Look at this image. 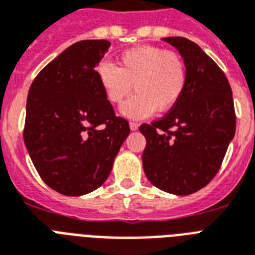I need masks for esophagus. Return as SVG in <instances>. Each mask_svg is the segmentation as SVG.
Segmentation results:
<instances>
[{"mask_svg": "<svg viewBox=\"0 0 255 255\" xmlns=\"http://www.w3.org/2000/svg\"><path fill=\"white\" fill-rule=\"evenodd\" d=\"M129 126H130V130H133V131H134V130H137L138 128H139V125H138L137 122H130Z\"/></svg>", "mask_w": 255, "mask_h": 255, "instance_id": "34e87169", "label": "esophagus"}]
</instances>
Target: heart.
<instances>
[{
  "mask_svg": "<svg viewBox=\"0 0 255 255\" xmlns=\"http://www.w3.org/2000/svg\"><path fill=\"white\" fill-rule=\"evenodd\" d=\"M117 67L101 62L96 76L111 104H121L133 91L137 93L120 109L124 117L142 120L154 112L171 111L180 101L187 88L188 70L176 51L156 46H139L126 50Z\"/></svg>",
  "mask_w": 255,
  "mask_h": 255,
  "instance_id": "b5f03b06",
  "label": "heart"
}]
</instances>
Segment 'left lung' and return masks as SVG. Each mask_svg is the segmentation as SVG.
<instances>
[{"instance_id":"8db88e82","label":"left lung","mask_w":255,"mask_h":255,"mask_svg":"<svg viewBox=\"0 0 255 255\" xmlns=\"http://www.w3.org/2000/svg\"><path fill=\"white\" fill-rule=\"evenodd\" d=\"M187 64V88L160 120L139 126L146 138L142 163L152 184L164 192L191 195L219 172L236 133L233 96L227 76L195 42L162 38Z\"/></svg>"}]
</instances>
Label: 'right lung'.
<instances>
[{"label":"right lung","instance_id":"obj_1","mask_svg":"<svg viewBox=\"0 0 255 255\" xmlns=\"http://www.w3.org/2000/svg\"><path fill=\"white\" fill-rule=\"evenodd\" d=\"M109 46L104 39L72 44L38 73L28 91L24 144L42 180L66 196L99 188L130 133L96 76Z\"/></svg>","mask_w":255,"mask_h":255}]
</instances>
